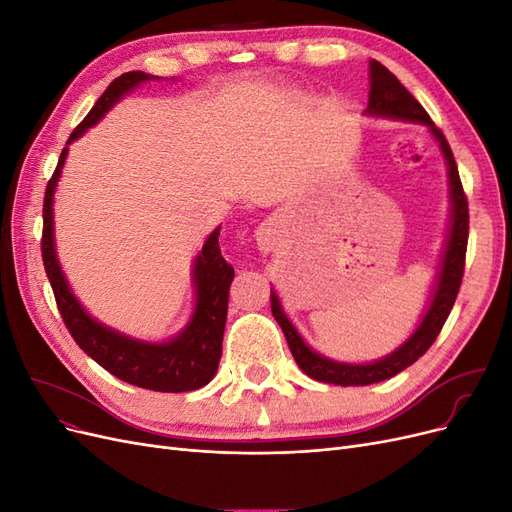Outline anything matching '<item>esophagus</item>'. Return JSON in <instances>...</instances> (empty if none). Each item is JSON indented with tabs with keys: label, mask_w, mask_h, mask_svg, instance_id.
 Listing matches in <instances>:
<instances>
[{
	"label": "esophagus",
	"mask_w": 512,
	"mask_h": 512,
	"mask_svg": "<svg viewBox=\"0 0 512 512\" xmlns=\"http://www.w3.org/2000/svg\"><path fill=\"white\" fill-rule=\"evenodd\" d=\"M256 235H258V245L262 247V250H271V245H273V235H275V232H273V228H260L258 232H256Z\"/></svg>",
	"instance_id": "esophagus-1"
}]
</instances>
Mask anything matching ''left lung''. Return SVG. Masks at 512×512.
I'll return each mask as SVG.
<instances>
[{
    "instance_id": "1",
    "label": "left lung",
    "mask_w": 512,
    "mask_h": 512,
    "mask_svg": "<svg viewBox=\"0 0 512 512\" xmlns=\"http://www.w3.org/2000/svg\"><path fill=\"white\" fill-rule=\"evenodd\" d=\"M371 89H369V104L367 113L369 115H380V117H393V119H404V121H416L423 123L436 136V141L442 147L444 158L448 162V179H451V198H453V226L451 235H448L446 254L442 262L440 280L436 286V294H433V301L423 316L418 329L408 342L397 348L393 354L386 356L382 361L369 363V365H346V363H335L331 359H324V356L316 354L292 327V322L286 318L280 307V299L271 290V312L273 318L280 324L288 348L294 356V361L301 367L303 374L314 378L318 382L327 384H339V386H367L374 382L389 380L397 376L399 371L410 367L414 361L421 359V356L436 342L440 335L444 322L451 314L455 305V299L459 294V286L463 280V269H466V250H468V228H470V213H468V196L463 192V185L459 179V170L455 164V156L448 145L446 136L442 130L431 121L425 108L414 100L410 91L397 81V76L386 70L380 61L371 59Z\"/></svg>"
}]
</instances>
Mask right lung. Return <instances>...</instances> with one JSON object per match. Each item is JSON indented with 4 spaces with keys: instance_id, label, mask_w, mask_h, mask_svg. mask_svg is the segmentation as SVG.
I'll use <instances>...</instances> for the list:
<instances>
[{
    "instance_id": "1",
    "label": "right lung",
    "mask_w": 512,
    "mask_h": 512,
    "mask_svg": "<svg viewBox=\"0 0 512 512\" xmlns=\"http://www.w3.org/2000/svg\"><path fill=\"white\" fill-rule=\"evenodd\" d=\"M153 76L145 72H126L106 87L87 117L74 128L68 143L76 141L87 128L94 126L102 115L111 108L123 94H128L138 83L149 81ZM68 149L61 151L53 177L46 183L44 209H42V262L46 277H49L55 303L64 320L66 329L74 337L79 348L89 354L98 365L123 382L141 386V389L160 393H185L196 391L200 386L211 382L218 371L222 356V339L228 312V288L235 269L224 260L220 250V228L211 232V237L203 245L194 265L196 282V312L181 335L173 342L145 344L136 342L126 335H119L102 327L94 318L85 314V309L74 299L64 273L59 269L53 245V192L66 162Z\"/></svg>"
}]
</instances>
